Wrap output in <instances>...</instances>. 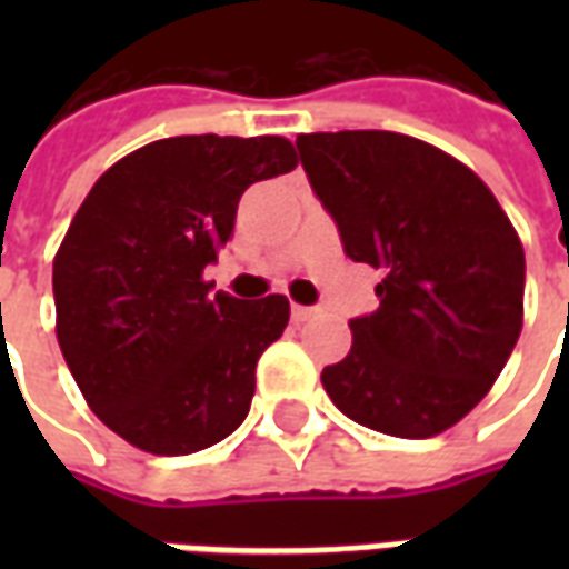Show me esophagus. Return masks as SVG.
<instances>
[{
    "label": "esophagus",
    "instance_id": "obj_1",
    "mask_svg": "<svg viewBox=\"0 0 569 569\" xmlns=\"http://www.w3.org/2000/svg\"><path fill=\"white\" fill-rule=\"evenodd\" d=\"M317 317V308H305V305H292V320L308 322Z\"/></svg>",
    "mask_w": 569,
    "mask_h": 569
}]
</instances>
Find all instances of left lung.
Segmentation results:
<instances>
[{
	"label": "left lung",
	"instance_id": "left-lung-1",
	"mask_svg": "<svg viewBox=\"0 0 569 569\" xmlns=\"http://www.w3.org/2000/svg\"><path fill=\"white\" fill-rule=\"evenodd\" d=\"M345 252L383 273L381 305L322 369L338 411L399 439L439 436L488 396L521 335L525 249L466 163L390 130L301 133Z\"/></svg>",
	"mask_w": 569,
	"mask_h": 569
}]
</instances>
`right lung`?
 I'll list each match as a JSON object with an SVG mask.
<instances>
[{"instance_id":"obj_1","label":"right lung","mask_w":569,"mask_h":569,"mask_svg":"<svg viewBox=\"0 0 569 569\" xmlns=\"http://www.w3.org/2000/svg\"><path fill=\"white\" fill-rule=\"evenodd\" d=\"M298 163L283 137H170L112 163L54 256L57 341L81 396L133 448L194 453L249 415L286 296L212 292L240 194Z\"/></svg>"}]
</instances>
